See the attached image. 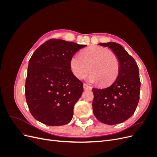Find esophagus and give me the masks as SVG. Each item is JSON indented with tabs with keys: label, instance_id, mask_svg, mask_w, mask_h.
Wrapping results in <instances>:
<instances>
[{
	"label": "esophagus",
	"instance_id": "esophagus-1",
	"mask_svg": "<svg viewBox=\"0 0 157 157\" xmlns=\"http://www.w3.org/2000/svg\"><path fill=\"white\" fill-rule=\"evenodd\" d=\"M83 88H84V90H92V88L91 86H89L88 84H84Z\"/></svg>",
	"mask_w": 157,
	"mask_h": 157
}]
</instances>
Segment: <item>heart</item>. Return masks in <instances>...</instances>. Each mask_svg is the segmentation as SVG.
Masks as SVG:
<instances>
[{
	"label": "heart",
	"mask_w": 157,
	"mask_h": 157,
	"mask_svg": "<svg viewBox=\"0 0 157 157\" xmlns=\"http://www.w3.org/2000/svg\"><path fill=\"white\" fill-rule=\"evenodd\" d=\"M70 68L75 77L83 79L91 72L89 80L99 82L101 86L111 84L117 78L120 63L117 57L111 52L100 46H91L75 55L70 60Z\"/></svg>",
	"instance_id": "1"
}]
</instances>
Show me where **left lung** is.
I'll return each mask as SVG.
<instances>
[{
    "label": "left lung",
    "instance_id": "obj_1",
    "mask_svg": "<svg viewBox=\"0 0 157 157\" xmlns=\"http://www.w3.org/2000/svg\"><path fill=\"white\" fill-rule=\"evenodd\" d=\"M109 47L119 61L118 75L110 86L93 88V113L104 124L114 125L124 122L134 113L140 100V79L136 61L116 42L99 43Z\"/></svg>",
    "mask_w": 157,
    "mask_h": 157
}]
</instances>
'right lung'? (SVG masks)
<instances>
[{
  "label": "right lung",
  "instance_id": "add662e5",
  "mask_svg": "<svg viewBox=\"0 0 157 157\" xmlns=\"http://www.w3.org/2000/svg\"><path fill=\"white\" fill-rule=\"evenodd\" d=\"M85 46L52 39L32 55L25 90L28 107L36 120L48 126H62L72 119L83 83L71 72L70 60Z\"/></svg>",
  "mask_w": 157,
  "mask_h": 157
}]
</instances>
